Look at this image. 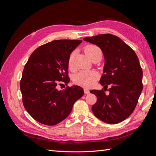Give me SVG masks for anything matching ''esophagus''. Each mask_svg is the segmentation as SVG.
Returning a JSON list of instances; mask_svg holds the SVG:
<instances>
[{
  "label": "esophagus",
  "mask_w": 156,
  "mask_h": 156,
  "mask_svg": "<svg viewBox=\"0 0 156 156\" xmlns=\"http://www.w3.org/2000/svg\"><path fill=\"white\" fill-rule=\"evenodd\" d=\"M84 93H85L86 94H88L90 93L89 89H88V88H87L84 89Z\"/></svg>",
  "instance_id": "34e87169"
}]
</instances>
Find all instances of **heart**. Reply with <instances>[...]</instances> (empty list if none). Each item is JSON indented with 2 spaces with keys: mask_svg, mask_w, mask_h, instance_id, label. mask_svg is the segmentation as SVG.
<instances>
[{
  "mask_svg": "<svg viewBox=\"0 0 156 156\" xmlns=\"http://www.w3.org/2000/svg\"><path fill=\"white\" fill-rule=\"evenodd\" d=\"M84 51L90 58L93 55L97 53H101V50L100 48L98 46L92 44L87 45L84 48ZM74 58L75 52L73 51L70 53L68 60V66L69 69H72L73 68ZM98 77L99 74L95 71L83 70L75 75L73 81L75 84L83 87H90L95 84Z\"/></svg>",
  "mask_w": 156,
  "mask_h": 156,
  "instance_id": "1",
  "label": "heart"
}]
</instances>
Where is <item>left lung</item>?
<instances>
[{"label":"left lung","mask_w":156,"mask_h":156,"mask_svg":"<svg viewBox=\"0 0 156 156\" xmlns=\"http://www.w3.org/2000/svg\"><path fill=\"white\" fill-rule=\"evenodd\" d=\"M83 40L98 46L105 58L100 81L104 90L90 91L97 97L92 111L105 123H119L133 112L143 90V70L139 58L128 45L115 35L100 34ZM108 84L111 88L107 95L104 90Z\"/></svg>","instance_id":"obj_1"}]
</instances>
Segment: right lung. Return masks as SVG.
Wrapping results in <instances>:
<instances>
[{
  "instance_id": "1",
  "label": "right lung",
  "mask_w": 156,
  "mask_h": 156,
  "mask_svg": "<svg viewBox=\"0 0 156 156\" xmlns=\"http://www.w3.org/2000/svg\"><path fill=\"white\" fill-rule=\"evenodd\" d=\"M82 40H57L42 45L30 56L20 81L23 103L27 111L38 122L54 126L64 120L74 103L84 94L79 86L58 90L60 82L66 84L70 53Z\"/></svg>"
}]
</instances>
